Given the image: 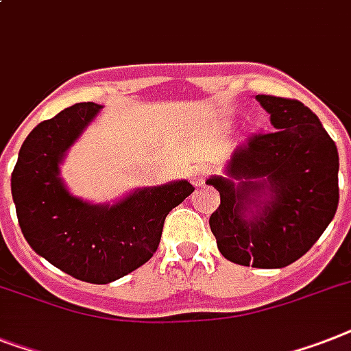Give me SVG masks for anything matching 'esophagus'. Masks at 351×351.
<instances>
[{"label":"esophagus","instance_id":"34e87169","mask_svg":"<svg viewBox=\"0 0 351 351\" xmlns=\"http://www.w3.org/2000/svg\"><path fill=\"white\" fill-rule=\"evenodd\" d=\"M207 167H198V169H195V173H193V182H195V185H202L205 182V176H207Z\"/></svg>","mask_w":351,"mask_h":351}]
</instances>
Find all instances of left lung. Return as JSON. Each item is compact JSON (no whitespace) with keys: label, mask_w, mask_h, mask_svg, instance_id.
<instances>
[{"label":"left lung","mask_w":351,"mask_h":351,"mask_svg":"<svg viewBox=\"0 0 351 351\" xmlns=\"http://www.w3.org/2000/svg\"><path fill=\"white\" fill-rule=\"evenodd\" d=\"M274 130L232 153L209 225L225 259L283 269L306 254L335 216L339 153L314 111L294 99L256 95Z\"/></svg>","instance_id":"1"}]
</instances>
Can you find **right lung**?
<instances>
[{"label":"right lung","mask_w":351,"mask_h":351,"mask_svg":"<svg viewBox=\"0 0 351 351\" xmlns=\"http://www.w3.org/2000/svg\"><path fill=\"white\" fill-rule=\"evenodd\" d=\"M101 110L95 102H79L37 124L23 142L10 180L19 227L36 254L95 285L149 261L166 216L195 191L187 180H175L131 191L113 204L72 195L61 178L62 162Z\"/></svg>","instance_id":"1"}]
</instances>
